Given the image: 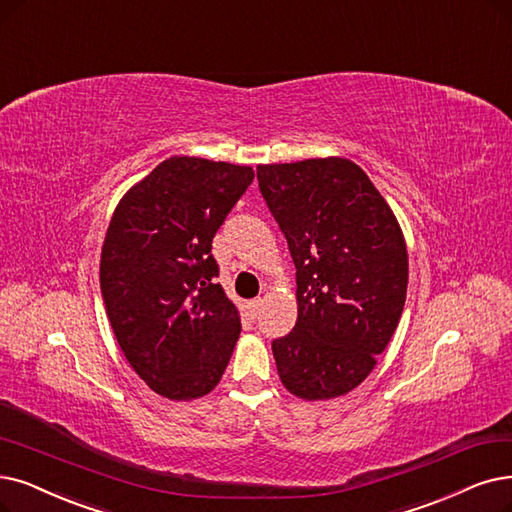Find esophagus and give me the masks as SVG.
Masks as SVG:
<instances>
[{
    "label": "esophagus",
    "mask_w": 512,
    "mask_h": 512,
    "mask_svg": "<svg viewBox=\"0 0 512 512\" xmlns=\"http://www.w3.org/2000/svg\"><path fill=\"white\" fill-rule=\"evenodd\" d=\"M262 304H264V300H262V298H256V300L248 302V311H250V315H252V317H258V313L262 311Z\"/></svg>",
    "instance_id": "1"
}]
</instances>
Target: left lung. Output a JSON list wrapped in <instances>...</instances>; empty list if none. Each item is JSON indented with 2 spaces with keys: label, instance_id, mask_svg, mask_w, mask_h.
I'll return each mask as SVG.
<instances>
[{
  "label": "left lung",
  "instance_id": "1",
  "mask_svg": "<svg viewBox=\"0 0 512 512\" xmlns=\"http://www.w3.org/2000/svg\"><path fill=\"white\" fill-rule=\"evenodd\" d=\"M256 174L296 264L298 321L273 340L279 378L304 401L342 397L372 374L399 325L403 231L351 159L264 163Z\"/></svg>",
  "mask_w": 512,
  "mask_h": 512
}]
</instances>
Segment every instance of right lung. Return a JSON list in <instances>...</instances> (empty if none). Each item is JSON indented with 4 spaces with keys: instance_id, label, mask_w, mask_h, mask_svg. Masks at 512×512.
I'll return each instance as SVG.
<instances>
[{
    "instance_id": "right-lung-1",
    "label": "right lung",
    "mask_w": 512,
    "mask_h": 512,
    "mask_svg": "<svg viewBox=\"0 0 512 512\" xmlns=\"http://www.w3.org/2000/svg\"><path fill=\"white\" fill-rule=\"evenodd\" d=\"M254 170L174 155L119 199L100 254V292L117 344L151 391H214L237 344V306L214 283L212 239Z\"/></svg>"
}]
</instances>
